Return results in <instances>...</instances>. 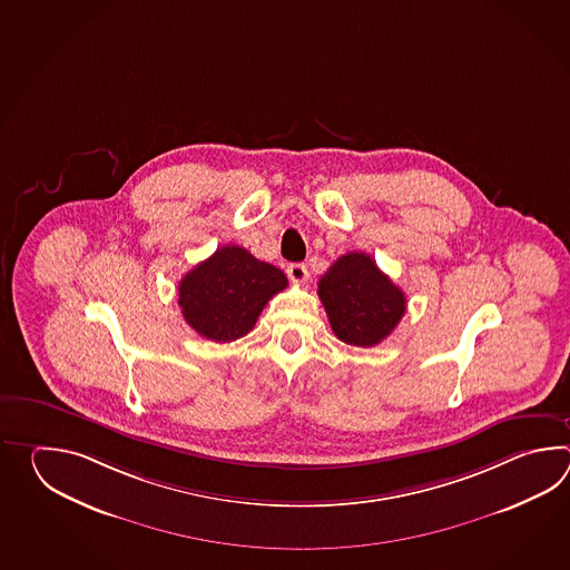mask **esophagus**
Returning a JSON list of instances; mask_svg holds the SVG:
<instances>
[{
  "label": "esophagus",
  "instance_id": "1",
  "mask_svg": "<svg viewBox=\"0 0 570 570\" xmlns=\"http://www.w3.org/2000/svg\"><path fill=\"white\" fill-rule=\"evenodd\" d=\"M287 275H289V279L293 283H305L307 277H309V273H307V267L303 265V263H291L289 267H287Z\"/></svg>",
  "mask_w": 570,
  "mask_h": 570
}]
</instances>
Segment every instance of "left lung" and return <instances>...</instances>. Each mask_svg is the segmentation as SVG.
<instances>
[{
    "instance_id": "obj_1",
    "label": "left lung",
    "mask_w": 570,
    "mask_h": 570,
    "mask_svg": "<svg viewBox=\"0 0 570 570\" xmlns=\"http://www.w3.org/2000/svg\"><path fill=\"white\" fill-rule=\"evenodd\" d=\"M330 326L351 346H376L400 324L407 299L403 291L364 253H348L317 283Z\"/></svg>"
}]
</instances>
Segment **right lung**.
I'll list each match as a JSON object with an SVG mask.
<instances>
[{"mask_svg":"<svg viewBox=\"0 0 570 570\" xmlns=\"http://www.w3.org/2000/svg\"><path fill=\"white\" fill-rule=\"evenodd\" d=\"M287 287L283 271L258 261L243 246H222L179 283L183 317L214 342L243 338L268 299Z\"/></svg>","mask_w":570,"mask_h":570,"instance_id":"right-lung-1","label":"right lung"}]
</instances>
